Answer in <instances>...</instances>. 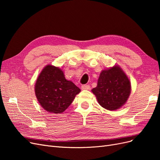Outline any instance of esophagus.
I'll use <instances>...</instances> for the list:
<instances>
[{
	"label": "esophagus",
	"instance_id": "1",
	"mask_svg": "<svg viewBox=\"0 0 160 160\" xmlns=\"http://www.w3.org/2000/svg\"><path fill=\"white\" fill-rule=\"evenodd\" d=\"M90 89V85H83L81 86V89L82 90H88Z\"/></svg>",
	"mask_w": 160,
	"mask_h": 160
}]
</instances>
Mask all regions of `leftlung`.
<instances>
[{
  "label": "left lung",
  "mask_w": 160,
  "mask_h": 160,
  "mask_svg": "<svg viewBox=\"0 0 160 160\" xmlns=\"http://www.w3.org/2000/svg\"><path fill=\"white\" fill-rule=\"evenodd\" d=\"M92 92L103 108L115 110L127 101L131 92L130 81L122 69L115 66L101 71L98 86Z\"/></svg>",
  "instance_id": "8db88e82"
}]
</instances>
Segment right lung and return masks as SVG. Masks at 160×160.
<instances>
[{
    "label": "right lung",
    "mask_w": 160,
    "mask_h": 160,
    "mask_svg": "<svg viewBox=\"0 0 160 160\" xmlns=\"http://www.w3.org/2000/svg\"><path fill=\"white\" fill-rule=\"evenodd\" d=\"M35 91L43 109L51 113H61L71 104L81 90L65 79L59 68L47 65L38 77Z\"/></svg>",
    "instance_id": "add662e5"
}]
</instances>
